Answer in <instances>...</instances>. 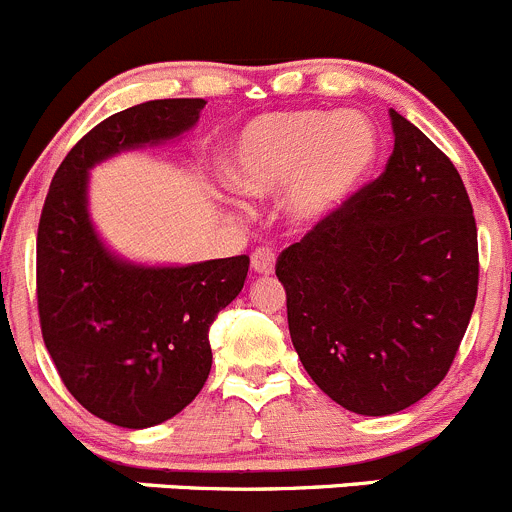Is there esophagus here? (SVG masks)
<instances>
[{
	"instance_id": "34e87169",
	"label": "esophagus",
	"mask_w": 512,
	"mask_h": 512,
	"mask_svg": "<svg viewBox=\"0 0 512 512\" xmlns=\"http://www.w3.org/2000/svg\"><path fill=\"white\" fill-rule=\"evenodd\" d=\"M251 266H254L256 273H273L276 256H273L271 249H256L254 254H251Z\"/></svg>"
}]
</instances>
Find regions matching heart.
I'll use <instances>...</instances> for the list:
<instances>
[{"label": "heart", "mask_w": 512, "mask_h": 512, "mask_svg": "<svg viewBox=\"0 0 512 512\" xmlns=\"http://www.w3.org/2000/svg\"><path fill=\"white\" fill-rule=\"evenodd\" d=\"M378 131L361 111H273L236 136L226 176L246 196H273L288 184L286 211L316 224L336 211L371 174Z\"/></svg>", "instance_id": "heart-1"}]
</instances>
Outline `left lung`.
Masks as SVG:
<instances>
[{"mask_svg": "<svg viewBox=\"0 0 512 512\" xmlns=\"http://www.w3.org/2000/svg\"><path fill=\"white\" fill-rule=\"evenodd\" d=\"M386 171L276 261L288 331L328 398L391 416L445 378L478 296V229L453 161L391 109Z\"/></svg>", "mask_w": 512, "mask_h": 512, "instance_id": "1", "label": "left lung"}]
</instances>
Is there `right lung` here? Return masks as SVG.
<instances>
[{
	"instance_id": "1",
	"label": "right lung",
	"mask_w": 512,
	"mask_h": 512,
	"mask_svg": "<svg viewBox=\"0 0 512 512\" xmlns=\"http://www.w3.org/2000/svg\"><path fill=\"white\" fill-rule=\"evenodd\" d=\"M204 99H154L96 124L62 161L37 231L44 346L67 391L121 428L184 411L211 371L209 328L241 293L249 256L141 266L114 256L89 219V171L109 156L176 139Z\"/></svg>"
}]
</instances>
